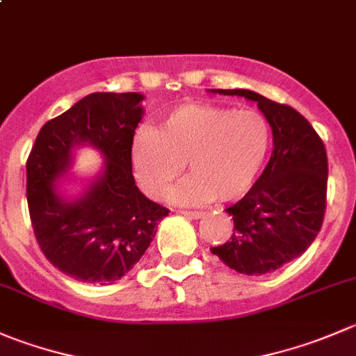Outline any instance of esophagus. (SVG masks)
Instances as JSON below:
<instances>
[{"mask_svg": "<svg viewBox=\"0 0 356 356\" xmlns=\"http://www.w3.org/2000/svg\"><path fill=\"white\" fill-rule=\"evenodd\" d=\"M179 213H182V216L188 217V219H202V217L205 216V212H202V210H181Z\"/></svg>", "mask_w": 356, "mask_h": 356, "instance_id": "1", "label": "esophagus"}]
</instances>
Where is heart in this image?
Segmentation results:
<instances>
[{"instance_id": "obj_1", "label": "heart", "mask_w": 356, "mask_h": 356, "mask_svg": "<svg viewBox=\"0 0 356 356\" xmlns=\"http://www.w3.org/2000/svg\"><path fill=\"white\" fill-rule=\"evenodd\" d=\"M270 139V125L257 111L184 104L172 109L158 130H137L130 163L137 184L149 198H161L186 163L191 175L172 189L170 202H234L257 181Z\"/></svg>"}]
</instances>
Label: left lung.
Returning <instances> with one entry per match:
<instances>
[{
    "mask_svg": "<svg viewBox=\"0 0 356 356\" xmlns=\"http://www.w3.org/2000/svg\"><path fill=\"white\" fill-rule=\"evenodd\" d=\"M210 92L255 102L273 132V153L264 172L240 202L226 209L233 216V236L210 252L238 273H271L305 254L322 227L329 175L325 146L291 106L245 88Z\"/></svg>",
    "mask_w": 356,
    "mask_h": 356,
    "instance_id": "1",
    "label": "left lung"
}]
</instances>
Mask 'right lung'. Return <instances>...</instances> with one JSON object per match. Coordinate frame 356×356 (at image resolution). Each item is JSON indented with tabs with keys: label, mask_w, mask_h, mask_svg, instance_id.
<instances>
[{
	"label": "right lung",
	"mask_w": 356,
	"mask_h": 356,
	"mask_svg": "<svg viewBox=\"0 0 356 356\" xmlns=\"http://www.w3.org/2000/svg\"><path fill=\"white\" fill-rule=\"evenodd\" d=\"M143 94L95 92L50 120L27 158V203L44 257L67 277L111 284L144 255L168 210L136 186L130 144L144 116ZM90 145L105 158L102 172L76 197L56 182L68 173L74 149Z\"/></svg>",
	"instance_id": "obj_1"
}]
</instances>
